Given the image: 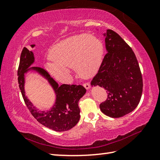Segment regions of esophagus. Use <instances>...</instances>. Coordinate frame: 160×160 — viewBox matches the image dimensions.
<instances>
[{"instance_id": "34e87169", "label": "esophagus", "mask_w": 160, "mask_h": 160, "mask_svg": "<svg viewBox=\"0 0 160 160\" xmlns=\"http://www.w3.org/2000/svg\"><path fill=\"white\" fill-rule=\"evenodd\" d=\"M83 86H84L85 89H87V90L90 89V83H88V82H85V83H84V85H83Z\"/></svg>"}]
</instances>
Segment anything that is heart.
Returning a JSON list of instances; mask_svg holds the SVG:
<instances>
[{"label": "heart", "instance_id": "b5f03b06", "mask_svg": "<svg viewBox=\"0 0 160 160\" xmlns=\"http://www.w3.org/2000/svg\"><path fill=\"white\" fill-rule=\"evenodd\" d=\"M103 45L97 38L87 34L73 35L50 48L48 58L51 63L45 68L55 79L61 82L70 80L68 68L73 67L78 75L89 78L100 67Z\"/></svg>", "mask_w": 160, "mask_h": 160}]
</instances>
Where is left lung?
Segmentation results:
<instances>
[{"label":"left lung","instance_id":"8db88e82","mask_svg":"<svg viewBox=\"0 0 160 160\" xmlns=\"http://www.w3.org/2000/svg\"><path fill=\"white\" fill-rule=\"evenodd\" d=\"M104 57L91 85L107 90L108 98L100 105L105 115L118 118L135 110L142 94V76L135 53L116 32L108 30Z\"/></svg>","mask_w":160,"mask_h":160}]
</instances>
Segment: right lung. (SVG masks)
<instances>
[{
    "instance_id": "right-lung-1",
    "label": "right lung",
    "mask_w": 160,
    "mask_h": 160,
    "mask_svg": "<svg viewBox=\"0 0 160 160\" xmlns=\"http://www.w3.org/2000/svg\"><path fill=\"white\" fill-rule=\"evenodd\" d=\"M35 45H31L33 48ZM34 55L32 51L24 48L22 50L18 69V80L25 105L32 115L38 122L46 128L57 132L70 130L77 125L80 120V108L78 102L85 95L86 89L81 85H66L59 86L50 77L46 70L40 67H29L34 62ZM29 69L37 71L48 80L55 90L57 100L51 110L40 111L34 107L24 95V73Z\"/></svg>"
}]
</instances>
